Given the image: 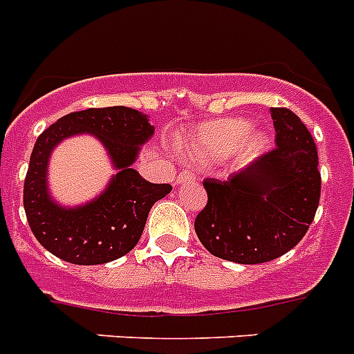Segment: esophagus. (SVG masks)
<instances>
[{"instance_id": "34e87169", "label": "esophagus", "mask_w": 354, "mask_h": 354, "mask_svg": "<svg viewBox=\"0 0 354 354\" xmlns=\"http://www.w3.org/2000/svg\"><path fill=\"white\" fill-rule=\"evenodd\" d=\"M189 182H194V174L189 171H182L176 176V180H174V183H176V185H182V183H189Z\"/></svg>"}]
</instances>
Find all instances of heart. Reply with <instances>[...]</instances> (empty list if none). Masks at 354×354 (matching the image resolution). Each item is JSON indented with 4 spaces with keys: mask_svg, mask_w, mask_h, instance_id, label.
Here are the masks:
<instances>
[{
    "mask_svg": "<svg viewBox=\"0 0 354 354\" xmlns=\"http://www.w3.org/2000/svg\"><path fill=\"white\" fill-rule=\"evenodd\" d=\"M249 131V122L242 118H220L202 123L191 138L182 142V151L187 158L198 162L223 160L243 145L245 154H258L267 147V134L261 131Z\"/></svg>",
    "mask_w": 354,
    "mask_h": 354,
    "instance_id": "b5f03b06",
    "label": "heart"
}]
</instances>
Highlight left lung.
I'll list each match as a JSON object with an SVG mask.
<instances>
[{
	"label": "left lung",
	"mask_w": 354,
	"mask_h": 354,
	"mask_svg": "<svg viewBox=\"0 0 354 354\" xmlns=\"http://www.w3.org/2000/svg\"><path fill=\"white\" fill-rule=\"evenodd\" d=\"M277 147L227 180L207 178V205L194 220L207 251L236 263H263L306 236L322 178L311 132L289 109L272 107Z\"/></svg>",
	"instance_id": "obj_1"
}]
</instances>
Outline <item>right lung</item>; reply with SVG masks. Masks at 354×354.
I'll return each mask as SVG.
<instances>
[{"label": "right lung", "mask_w": 354, "mask_h": 354, "mask_svg": "<svg viewBox=\"0 0 354 354\" xmlns=\"http://www.w3.org/2000/svg\"><path fill=\"white\" fill-rule=\"evenodd\" d=\"M80 131L100 138L118 172L96 201L71 209L48 196L46 165L57 143ZM152 134L145 114L122 105L71 112L45 129L36 140L23 185V207L37 242L76 266L107 263L132 251L151 207L172 191L169 183L147 182L131 167L140 145Z\"/></svg>", "instance_id": "right-lung-1"}]
</instances>
